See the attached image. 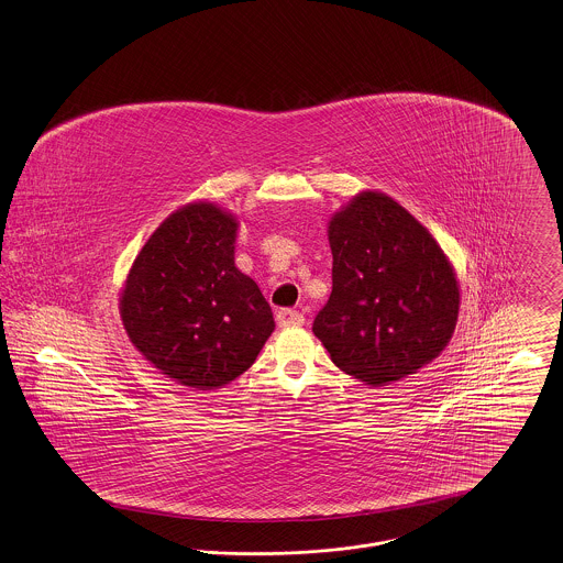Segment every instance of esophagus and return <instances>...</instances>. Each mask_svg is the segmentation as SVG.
Here are the masks:
<instances>
[{
  "label": "esophagus",
  "instance_id": "obj_1",
  "mask_svg": "<svg viewBox=\"0 0 563 563\" xmlns=\"http://www.w3.org/2000/svg\"><path fill=\"white\" fill-rule=\"evenodd\" d=\"M276 323L280 328H294V325H301L303 323V314L299 310H291V308H283L276 312Z\"/></svg>",
  "mask_w": 563,
  "mask_h": 563
}]
</instances>
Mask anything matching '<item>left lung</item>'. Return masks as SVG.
I'll return each instance as SVG.
<instances>
[{
	"label": "left lung",
	"mask_w": 563,
	"mask_h": 563,
	"mask_svg": "<svg viewBox=\"0 0 563 563\" xmlns=\"http://www.w3.org/2000/svg\"><path fill=\"white\" fill-rule=\"evenodd\" d=\"M331 296L312 331L365 385L406 378L453 338L460 283L433 235L396 199L362 191L328 225Z\"/></svg>",
	"instance_id": "left-lung-1"
}]
</instances>
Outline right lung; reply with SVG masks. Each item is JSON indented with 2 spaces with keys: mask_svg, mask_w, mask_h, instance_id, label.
<instances>
[{
  "mask_svg": "<svg viewBox=\"0 0 563 563\" xmlns=\"http://www.w3.org/2000/svg\"><path fill=\"white\" fill-rule=\"evenodd\" d=\"M238 225L210 201L174 210L133 260L119 299L142 357L198 391L230 385L274 331L257 283L233 262Z\"/></svg>",
  "mask_w": 563,
  "mask_h": 563,
  "instance_id": "1",
  "label": "right lung"
}]
</instances>
